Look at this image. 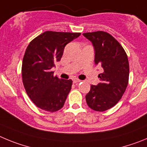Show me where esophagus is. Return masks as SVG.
<instances>
[{"instance_id": "1", "label": "esophagus", "mask_w": 147, "mask_h": 147, "mask_svg": "<svg viewBox=\"0 0 147 147\" xmlns=\"http://www.w3.org/2000/svg\"><path fill=\"white\" fill-rule=\"evenodd\" d=\"M72 80H73V83H79V82L81 81V80H79V79H77V78H74V79H72Z\"/></svg>"}]
</instances>
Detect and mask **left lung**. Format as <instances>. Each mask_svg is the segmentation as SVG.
Returning a JSON list of instances; mask_svg holds the SVG:
<instances>
[{
  "label": "left lung",
  "mask_w": 147,
  "mask_h": 147,
  "mask_svg": "<svg viewBox=\"0 0 147 147\" xmlns=\"http://www.w3.org/2000/svg\"><path fill=\"white\" fill-rule=\"evenodd\" d=\"M83 35L93 44L94 61L103 69L98 75L100 83L91 86L86 95L87 105L96 111L113 108L121 100L129 81V61L119 42L105 31L84 33Z\"/></svg>",
  "instance_id": "obj_1"
}]
</instances>
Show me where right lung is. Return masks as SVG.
Masks as SVG:
<instances>
[{
    "instance_id": "right-lung-1",
    "label": "right lung",
    "mask_w": 147,
    "mask_h": 147,
    "mask_svg": "<svg viewBox=\"0 0 147 147\" xmlns=\"http://www.w3.org/2000/svg\"><path fill=\"white\" fill-rule=\"evenodd\" d=\"M80 33L47 31L28 45L22 64V79L29 98L38 108L55 112L64 106L72 80L54 76L51 69L60 61L64 47Z\"/></svg>"
}]
</instances>
